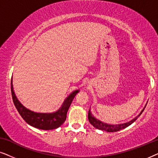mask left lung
I'll use <instances>...</instances> for the list:
<instances>
[{"label": "left lung", "instance_id": "left-lung-1", "mask_svg": "<svg viewBox=\"0 0 158 158\" xmlns=\"http://www.w3.org/2000/svg\"><path fill=\"white\" fill-rule=\"evenodd\" d=\"M144 109L141 111V113H140L139 115L137 116V117L133 118V119L131 120L130 122L124 123V124H107V123L101 122V121H100L99 119H97V118L95 117L94 115H93V114H91V112H90V109H89V111H88V120H89L90 124H91L94 127H96V129H101V130H104V131H109V132H114V131H118L119 130H122V129L126 128V127H129V125H131L133 122H135V121L137 119L138 116H139L140 115H141V114L143 112V111L144 110Z\"/></svg>", "mask_w": 158, "mask_h": 158}]
</instances>
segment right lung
<instances>
[{
    "instance_id": "obj_1",
    "label": "right lung",
    "mask_w": 158,
    "mask_h": 158,
    "mask_svg": "<svg viewBox=\"0 0 158 158\" xmlns=\"http://www.w3.org/2000/svg\"><path fill=\"white\" fill-rule=\"evenodd\" d=\"M10 88H11L13 101L21 117L31 126L44 130L57 129L63 124L66 119L67 112L68 111L69 107L70 106L73 98L79 92V90H76L69 95V96L62 103V106L57 111L53 113H36L23 106L20 101L17 99L14 91L12 80Z\"/></svg>"
}]
</instances>
